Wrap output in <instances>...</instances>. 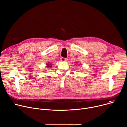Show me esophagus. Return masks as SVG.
Segmentation results:
<instances>
[{
    "instance_id": "obj_1",
    "label": "esophagus",
    "mask_w": 127,
    "mask_h": 127,
    "mask_svg": "<svg viewBox=\"0 0 127 127\" xmlns=\"http://www.w3.org/2000/svg\"><path fill=\"white\" fill-rule=\"evenodd\" d=\"M60 60H61L62 62H66V61H67V59L62 57V58H61V59H60Z\"/></svg>"
}]
</instances>
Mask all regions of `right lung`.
I'll list each match as a JSON object with an SVG mask.
<instances>
[{
    "mask_svg": "<svg viewBox=\"0 0 127 127\" xmlns=\"http://www.w3.org/2000/svg\"><path fill=\"white\" fill-rule=\"evenodd\" d=\"M46 65H47V67H52V66H51V64H46Z\"/></svg>",
    "mask_w": 127,
    "mask_h": 127,
    "instance_id": "add662e5",
    "label": "right lung"
}]
</instances>
